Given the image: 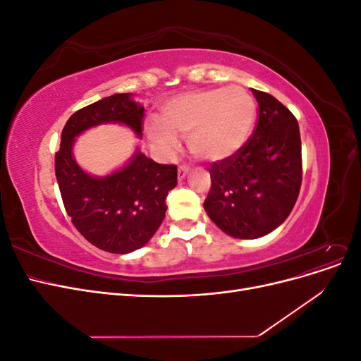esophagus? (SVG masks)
<instances>
[{
  "label": "esophagus",
  "mask_w": 361,
  "mask_h": 361,
  "mask_svg": "<svg viewBox=\"0 0 361 361\" xmlns=\"http://www.w3.org/2000/svg\"><path fill=\"white\" fill-rule=\"evenodd\" d=\"M188 171H190V167H188V166H180V167H179V170H178V176H179V179H183L185 176H187Z\"/></svg>",
  "instance_id": "1"
}]
</instances>
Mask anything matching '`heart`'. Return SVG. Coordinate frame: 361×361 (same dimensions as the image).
<instances>
[{"label":"heart","mask_w":361,"mask_h":361,"mask_svg":"<svg viewBox=\"0 0 361 361\" xmlns=\"http://www.w3.org/2000/svg\"><path fill=\"white\" fill-rule=\"evenodd\" d=\"M256 120V101L243 87L183 93L164 104L159 122L147 125L149 140L166 152L188 138L194 157L221 162L243 149Z\"/></svg>","instance_id":"1"}]
</instances>
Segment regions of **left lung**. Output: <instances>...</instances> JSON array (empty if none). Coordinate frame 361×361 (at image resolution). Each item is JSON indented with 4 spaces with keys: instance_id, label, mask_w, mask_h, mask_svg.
Listing matches in <instances>:
<instances>
[{
    "instance_id": "8db88e82",
    "label": "left lung",
    "mask_w": 361,
    "mask_h": 361,
    "mask_svg": "<svg viewBox=\"0 0 361 361\" xmlns=\"http://www.w3.org/2000/svg\"><path fill=\"white\" fill-rule=\"evenodd\" d=\"M257 123L243 149L214 162L204 211L233 238L271 233L289 216L302 179L301 138L295 116L269 93L251 89Z\"/></svg>"
}]
</instances>
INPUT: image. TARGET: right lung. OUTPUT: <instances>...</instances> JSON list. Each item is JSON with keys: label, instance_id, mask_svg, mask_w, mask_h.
<instances>
[{"label": "right lung", "instance_id": "1", "mask_svg": "<svg viewBox=\"0 0 361 361\" xmlns=\"http://www.w3.org/2000/svg\"><path fill=\"white\" fill-rule=\"evenodd\" d=\"M145 108L130 93L104 97L73 113L63 128L56 176L72 223L87 241L126 255L149 243L166 216V199L178 183V167L158 164L137 149L125 167L104 178L85 173L72 155L75 137L102 123H122L143 135Z\"/></svg>", "mask_w": 361, "mask_h": 361}]
</instances>
